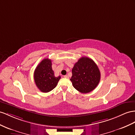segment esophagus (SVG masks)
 Masks as SVG:
<instances>
[{
    "label": "esophagus",
    "mask_w": 135,
    "mask_h": 135,
    "mask_svg": "<svg viewBox=\"0 0 135 135\" xmlns=\"http://www.w3.org/2000/svg\"><path fill=\"white\" fill-rule=\"evenodd\" d=\"M64 77L65 78H67V79H68V78H69V77H68V75H64Z\"/></svg>",
    "instance_id": "1"
}]
</instances>
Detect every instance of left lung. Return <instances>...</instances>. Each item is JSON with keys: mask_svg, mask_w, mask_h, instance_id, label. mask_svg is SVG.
<instances>
[{"mask_svg": "<svg viewBox=\"0 0 135 135\" xmlns=\"http://www.w3.org/2000/svg\"><path fill=\"white\" fill-rule=\"evenodd\" d=\"M70 80L74 87L83 94L91 92L100 80V72L94 61L87 57L79 59L72 70Z\"/></svg>", "mask_w": 135, "mask_h": 135, "instance_id": "1", "label": "left lung"}]
</instances>
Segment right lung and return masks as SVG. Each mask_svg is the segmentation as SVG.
I'll return each instance as SVG.
<instances>
[{
	"label": "right lung",
	"instance_id": "add662e5",
	"mask_svg": "<svg viewBox=\"0 0 135 135\" xmlns=\"http://www.w3.org/2000/svg\"><path fill=\"white\" fill-rule=\"evenodd\" d=\"M35 83L38 89L42 92L47 93L54 89L61 77H55L52 68L51 60L44 59L38 64L34 71Z\"/></svg>",
	"mask_w": 135,
	"mask_h": 135
}]
</instances>
